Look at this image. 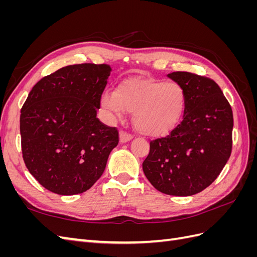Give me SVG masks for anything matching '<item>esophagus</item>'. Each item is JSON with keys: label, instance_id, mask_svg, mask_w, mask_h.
Listing matches in <instances>:
<instances>
[{"label": "esophagus", "instance_id": "1", "mask_svg": "<svg viewBox=\"0 0 257 257\" xmlns=\"http://www.w3.org/2000/svg\"><path fill=\"white\" fill-rule=\"evenodd\" d=\"M119 137H120V143H127V142H130L132 138H133V136H132L131 134H128V133H126V132H124V131H121L120 133H119Z\"/></svg>", "mask_w": 257, "mask_h": 257}]
</instances>
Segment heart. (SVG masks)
Wrapping results in <instances>:
<instances>
[{
    "label": "heart",
    "instance_id": "1",
    "mask_svg": "<svg viewBox=\"0 0 257 257\" xmlns=\"http://www.w3.org/2000/svg\"><path fill=\"white\" fill-rule=\"evenodd\" d=\"M185 102L183 88L175 81L131 77L114 91H105L100 107L110 118L133 112V123L141 133L159 137L170 133L180 122Z\"/></svg>",
    "mask_w": 257,
    "mask_h": 257
}]
</instances>
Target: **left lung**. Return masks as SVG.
I'll use <instances>...</instances> for the list:
<instances>
[{
    "label": "left lung",
    "mask_w": 257,
    "mask_h": 257,
    "mask_svg": "<svg viewBox=\"0 0 257 257\" xmlns=\"http://www.w3.org/2000/svg\"><path fill=\"white\" fill-rule=\"evenodd\" d=\"M167 76L185 92L183 119L166 137L150 142L143 169L158 191L191 196L208 188L227 163L234 118L214 80L189 72Z\"/></svg>",
    "instance_id": "left-lung-1"
}]
</instances>
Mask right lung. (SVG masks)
Instances as JSON below:
<instances>
[{"label": "right lung", "instance_id": "obj_1", "mask_svg": "<svg viewBox=\"0 0 257 257\" xmlns=\"http://www.w3.org/2000/svg\"><path fill=\"white\" fill-rule=\"evenodd\" d=\"M107 64L58 69L38 81L21 108L22 157L30 174L59 195L89 190L103 175L119 133L96 118Z\"/></svg>", "mask_w": 257, "mask_h": 257}]
</instances>
